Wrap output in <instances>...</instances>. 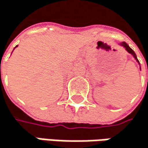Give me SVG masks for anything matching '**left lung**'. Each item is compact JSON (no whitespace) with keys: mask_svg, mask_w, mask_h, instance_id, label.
<instances>
[{"mask_svg":"<svg viewBox=\"0 0 148 148\" xmlns=\"http://www.w3.org/2000/svg\"><path fill=\"white\" fill-rule=\"evenodd\" d=\"M119 45H121V46H123L128 52H129V53H131L132 56H133V58L137 60V62H138L139 64H140V62H139V60H138V59H137V56H136V54H135V52L133 51V50L132 49V48H130V46L125 43V42H122V43H120L119 44Z\"/></svg>","mask_w":148,"mask_h":148,"instance_id":"1","label":"left lung"}]
</instances>
